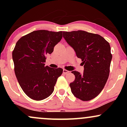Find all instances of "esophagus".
Here are the masks:
<instances>
[{
  "label": "esophagus",
  "instance_id": "esophagus-1",
  "mask_svg": "<svg viewBox=\"0 0 127 127\" xmlns=\"http://www.w3.org/2000/svg\"><path fill=\"white\" fill-rule=\"evenodd\" d=\"M63 72L64 74H67V73H69L70 72H69V71L67 70H65V69H63Z\"/></svg>",
  "mask_w": 127,
  "mask_h": 127
}]
</instances>
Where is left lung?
<instances>
[{
	"label": "left lung",
	"instance_id": "left-lung-1",
	"mask_svg": "<svg viewBox=\"0 0 127 127\" xmlns=\"http://www.w3.org/2000/svg\"><path fill=\"white\" fill-rule=\"evenodd\" d=\"M63 34L84 67L83 74L72 72L75 79L70 84L71 91L82 101L91 100L101 93L108 79L112 58L110 45L99 34L82 30Z\"/></svg>",
	"mask_w": 127,
	"mask_h": 127
}]
</instances>
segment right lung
Here are the masks:
<instances>
[{"label":"right lung","instance_id":"right-lung-1","mask_svg":"<svg viewBox=\"0 0 127 127\" xmlns=\"http://www.w3.org/2000/svg\"><path fill=\"white\" fill-rule=\"evenodd\" d=\"M63 32L40 30L21 37L12 52L14 71L20 87L25 94L34 100H43L53 93L62 68L45 66L46 54L62 39Z\"/></svg>","mask_w":127,"mask_h":127}]
</instances>
